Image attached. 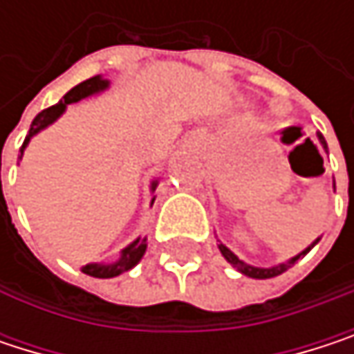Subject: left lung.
Segmentation results:
<instances>
[{
	"label": "left lung",
	"mask_w": 354,
	"mask_h": 354,
	"mask_svg": "<svg viewBox=\"0 0 354 354\" xmlns=\"http://www.w3.org/2000/svg\"><path fill=\"white\" fill-rule=\"evenodd\" d=\"M318 139H319V143L324 145V149H328V145H326V139L322 137V135H318ZM319 242V238L312 244V246H308L304 252H299L297 256H293L291 260H287V262H283V264H277V266H270V268H258V266H250V264H246V262H242L232 250L227 246H223V244H219V250H221V254H223V258L230 262V264H234L242 274H246V277H252V279H272V277H277V274H281V272H285L287 268H291L301 256H306L312 248L316 246Z\"/></svg>",
	"instance_id": "1"
}]
</instances>
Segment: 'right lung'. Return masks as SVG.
I'll use <instances>...</instances> for the list:
<instances>
[{
  "instance_id": "right-lung-1",
  "label": "right lung",
  "mask_w": 354,
  "mask_h": 354,
  "mask_svg": "<svg viewBox=\"0 0 354 354\" xmlns=\"http://www.w3.org/2000/svg\"><path fill=\"white\" fill-rule=\"evenodd\" d=\"M106 88L108 80H102L100 75L90 77V80H86V82L77 84L75 88H71V90L63 96V100H61L59 104H55V106L50 108H44L42 112H38L35 116V120H32V124H30V131H28L24 143H22L20 160H22V156H24V149H26L28 141L35 137L36 133H40L42 129H46L48 124H53V122L65 112L67 104L80 102V100H84V98H88V96H94V94L106 90ZM156 186H158V180L151 182V190H156ZM151 203H153V201H151ZM145 250H147V238H137L133 244H129V246L120 252L118 260L108 262V264H86V266H82V270H84L86 274H90V277H96V279H112V277H118V274L131 270V268L143 258Z\"/></svg>"
}]
</instances>
